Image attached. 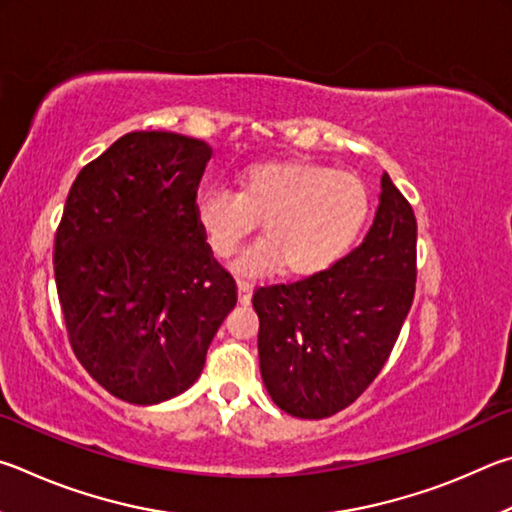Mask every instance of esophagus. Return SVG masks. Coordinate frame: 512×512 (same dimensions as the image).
<instances>
[{
    "label": "esophagus",
    "mask_w": 512,
    "mask_h": 512,
    "mask_svg": "<svg viewBox=\"0 0 512 512\" xmlns=\"http://www.w3.org/2000/svg\"><path fill=\"white\" fill-rule=\"evenodd\" d=\"M238 301L240 303L251 301V283L245 279H238Z\"/></svg>",
    "instance_id": "esophagus-1"
}]
</instances>
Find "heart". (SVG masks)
<instances>
[{"mask_svg": "<svg viewBox=\"0 0 512 512\" xmlns=\"http://www.w3.org/2000/svg\"><path fill=\"white\" fill-rule=\"evenodd\" d=\"M215 256L236 254L263 222V238L238 261L242 274L279 270L312 276L353 249L371 218V193L360 177L312 164L270 161L247 168L238 191L211 188L195 206Z\"/></svg>", "mask_w": 512, "mask_h": 512, "instance_id": "b5f03b06", "label": "heart"}]
</instances>
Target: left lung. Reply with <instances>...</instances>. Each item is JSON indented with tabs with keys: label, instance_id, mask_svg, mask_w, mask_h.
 <instances>
[{
	"label": "left lung",
	"instance_id": "left-lung-1",
	"mask_svg": "<svg viewBox=\"0 0 512 512\" xmlns=\"http://www.w3.org/2000/svg\"><path fill=\"white\" fill-rule=\"evenodd\" d=\"M416 292V215L391 177L366 238L328 270L256 288L261 375L285 414L319 420L362 396Z\"/></svg>",
	"mask_w": 512,
	"mask_h": 512
}]
</instances>
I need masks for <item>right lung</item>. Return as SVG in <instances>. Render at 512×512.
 Instances as JSON below:
<instances>
[{
  "mask_svg": "<svg viewBox=\"0 0 512 512\" xmlns=\"http://www.w3.org/2000/svg\"><path fill=\"white\" fill-rule=\"evenodd\" d=\"M209 159L200 139L130 132L69 188L53 242L69 344L105 391L132 405L191 387L238 301L195 213Z\"/></svg>",
  "mask_w": 512,
  "mask_h": 512,
  "instance_id": "right-lung-1",
  "label": "right lung"
}]
</instances>
